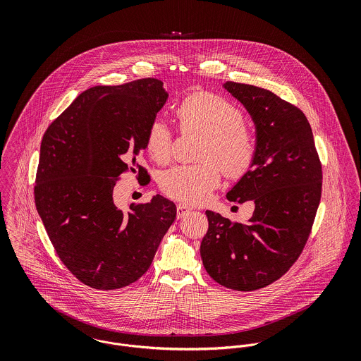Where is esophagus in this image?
Instances as JSON below:
<instances>
[{
    "label": "esophagus",
    "instance_id": "obj_1",
    "mask_svg": "<svg viewBox=\"0 0 361 361\" xmlns=\"http://www.w3.org/2000/svg\"><path fill=\"white\" fill-rule=\"evenodd\" d=\"M192 211L190 207L185 206V204H178L176 207V215L178 218H183L186 214H189Z\"/></svg>",
    "mask_w": 361,
    "mask_h": 361
}]
</instances>
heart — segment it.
<instances>
[{
    "mask_svg": "<svg viewBox=\"0 0 361 361\" xmlns=\"http://www.w3.org/2000/svg\"><path fill=\"white\" fill-rule=\"evenodd\" d=\"M176 116L183 132L204 135L197 165H179L168 169L159 179L164 193L185 204H202L221 180V166L228 178H242L252 168L257 143L245 115L228 99L197 92L176 106ZM175 137L171 126L155 118L146 133V150L158 164H166L173 155Z\"/></svg>",
    "mask_w": 361,
    "mask_h": 361,
    "instance_id": "b5f03b06",
    "label": "heart"
}]
</instances>
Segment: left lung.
<instances>
[{
	"instance_id": "obj_1",
	"label": "left lung",
	"mask_w": 361,
	"mask_h": 361,
	"mask_svg": "<svg viewBox=\"0 0 361 361\" xmlns=\"http://www.w3.org/2000/svg\"><path fill=\"white\" fill-rule=\"evenodd\" d=\"M224 86L257 130L255 162L226 197L256 208L246 224L206 211L200 255L215 282L250 292L279 279L302 255L321 200L322 166L309 119L296 105L257 86Z\"/></svg>"
}]
</instances>
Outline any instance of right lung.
<instances>
[{"label": "right lung", "instance_id": "right-lung-1", "mask_svg": "<svg viewBox=\"0 0 361 361\" xmlns=\"http://www.w3.org/2000/svg\"><path fill=\"white\" fill-rule=\"evenodd\" d=\"M166 99L162 82L153 78L94 86L43 136L36 208L58 257L90 288L112 290L137 281L176 218L175 204L159 195L128 214L112 199L122 173L149 176L136 157Z\"/></svg>", "mask_w": 361, "mask_h": 361}]
</instances>
